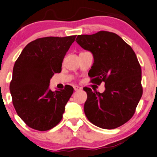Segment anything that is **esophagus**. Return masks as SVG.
I'll list each match as a JSON object with an SVG mask.
<instances>
[{
  "instance_id": "esophagus-1",
  "label": "esophagus",
  "mask_w": 157,
  "mask_h": 157,
  "mask_svg": "<svg viewBox=\"0 0 157 157\" xmlns=\"http://www.w3.org/2000/svg\"><path fill=\"white\" fill-rule=\"evenodd\" d=\"M81 89H82V88L80 86H77V85H75V86H74V90L75 91H78V90H80Z\"/></svg>"
}]
</instances>
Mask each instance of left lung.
<instances>
[{"label": "left lung", "instance_id": "8db88e82", "mask_svg": "<svg viewBox=\"0 0 157 157\" xmlns=\"http://www.w3.org/2000/svg\"><path fill=\"white\" fill-rule=\"evenodd\" d=\"M76 42L93 56L88 73L92 82H105L102 93L83 88L88 95L85 116L103 129L122 125L133 116L143 94L141 68L136 53L119 35L107 31L78 35Z\"/></svg>", "mask_w": 157, "mask_h": 157}]
</instances>
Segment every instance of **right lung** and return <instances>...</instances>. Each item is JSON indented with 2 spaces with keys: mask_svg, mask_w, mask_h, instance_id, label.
<instances>
[{
  "mask_svg": "<svg viewBox=\"0 0 157 157\" xmlns=\"http://www.w3.org/2000/svg\"><path fill=\"white\" fill-rule=\"evenodd\" d=\"M76 35L45 37L28 43L13 69L10 92L19 117L29 128L45 131L60 122L74 89L53 92L49 89L54 73L61 71L65 55Z\"/></svg>",
  "mask_w": 157,
  "mask_h": 157,
  "instance_id": "obj_1",
  "label": "right lung"
}]
</instances>
